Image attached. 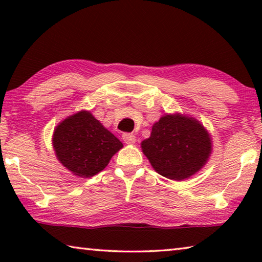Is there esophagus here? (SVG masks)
<instances>
[{
    "label": "esophagus",
    "mask_w": 262,
    "mask_h": 262,
    "mask_svg": "<svg viewBox=\"0 0 262 262\" xmlns=\"http://www.w3.org/2000/svg\"><path fill=\"white\" fill-rule=\"evenodd\" d=\"M122 140L125 141V143L127 144H134L136 142V137L135 135L129 134V133H126V134L122 135Z\"/></svg>",
    "instance_id": "1"
}]
</instances>
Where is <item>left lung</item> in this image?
<instances>
[{"mask_svg": "<svg viewBox=\"0 0 262 262\" xmlns=\"http://www.w3.org/2000/svg\"><path fill=\"white\" fill-rule=\"evenodd\" d=\"M154 170L171 180H185L206 165L212 152L210 134L202 123L186 114H164L151 134L141 143Z\"/></svg>", "mask_w": 262, "mask_h": 262, "instance_id": "obj_1", "label": "left lung"}]
</instances>
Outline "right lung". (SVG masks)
<instances>
[{
    "label": "right lung",
    "instance_id": "right-lung-1",
    "mask_svg": "<svg viewBox=\"0 0 262 262\" xmlns=\"http://www.w3.org/2000/svg\"><path fill=\"white\" fill-rule=\"evenodd\" d=\"M52 144L57 161L78 178L98 174L123 147L90 111L84 110L59 122Z\"/></svg>",
    "mask_w": 262,
    "mask_h": 262
}]
</instances>
